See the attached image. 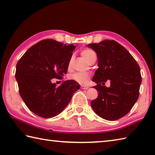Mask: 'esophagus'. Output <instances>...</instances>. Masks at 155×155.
<instances>
[{
	"instance_id": "esophagus-1",
	"label": "esophagus",
	"mask_w": 155,
	"mask_h": 155,
	"mask_svg": "<svg viewBox=\"0 0 155 155\" xmlns=\"http://www.w3.org/2000/svg\"><path fill=\"white\" fill-rule=\"evenodd\" d=\"M81 89H83V90H87L88 88H89V87L86 86H84V85H81Z\"/></svg>"
}]
</instances>
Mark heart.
<instances>
[{"instance_id": "1", "label": "heart", "mask_w": 155, "mask_h": 155, "mask_svg": "<svg viewBox=\"0 0 155 155\" xmlns=\"http://www.w3.org/2000/svg\"><path fill=\"white\" fill-rule=\"evenodd\" d=\"M81 55L90 64L93 60L96 59V55L95 52L89 49H85L81 51ZM72 64V59L69 61L68 65V69H70ZM69 80H74L80 84H86L90 79V75L87 73L84 72H76L71 74H69L68 76Z\"/></svg>"}]
</instances>
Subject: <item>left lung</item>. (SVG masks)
I'll return each instance as SVG.
<instances>
[{
	"instance_id": "left-lung-1",
	"label": "left lung",
	"mask_w": 155,
	"mask_h": 155,
	"mask_svg": "<svg viewBox=\"0 0 155 155\" xmlns=\"http://www.w3.org/2000/svg\"><path fill=\"white\" fill-rule=\"evenodd\" d=\"M96 52L98 68L92 79L98 96L91 101L94 112L107 120H116L130 111L139 96L140 67L126 49L114 40L88 44ZM109 80L110 86L105 83Z\"/></svg>"
}]
</instances>
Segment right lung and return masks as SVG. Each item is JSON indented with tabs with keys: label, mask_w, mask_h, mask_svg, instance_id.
I'll use <instances>...</instances> for the list:
<instances>
[{
	"label": "right lung",
	"mask_w": 155,
	"mask_h": 155,
	"mask_svg": "<svg viewBox=\"0 0 155 155\" xmlns=\"http://www.w3.org/2000/svg\"><path fill=\"white\" fill-rule=\"evenodd\" d=\"M75 48L53 39L42 40L31 47L16 66L15 77L20 96L31 112L40 117L53 118L61 113L80 89L74 80L56 86L51 79L61 80Z\"/></svg>",
	"instance_id": "right-lung-1"
}]
</instances>
